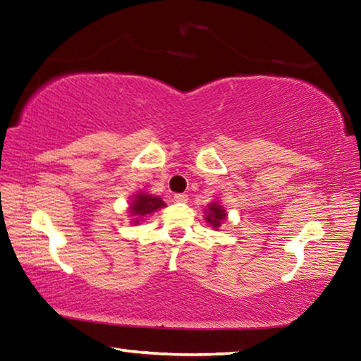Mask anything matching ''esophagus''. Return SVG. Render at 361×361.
I'll return each mask as SVG.
<instances>
[{
    "instance_id": "esophagus-1",
    "label": "esophagus",
    "mask_w": 361,
    "mask_h": 361,
    "mask_svg": "<svg viewBox=\"0 0 361 361\" xmlns=\"http://www.w3.org/2000/svg\"><path fill=\"white\" fill-rule=\"evenodd\" d=\"M173 199H175V202H180V204H186L188 200H189L188 194H181V192L175 194V195H173Z\"/></svg>"
}]
</instances>
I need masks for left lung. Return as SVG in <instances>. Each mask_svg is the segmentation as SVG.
<instances>
[{"instance_id": "obj_1", "label": "left lung", "mask_w": 361, "mask_h": 361, "mask_svg": "<svg viewBox=\"0 0 361 361\" xmlns=\"http://www.w3.org/2000/svg\"><path fill=\"white\" fill-rule=\"evenodd\" d=\"M207 223H210L213 228H219L223 219H226V212L221 205L218 204H210L209 212H207Z\"/></svg>"}]
</instances>
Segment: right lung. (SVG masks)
<instances>
[{"mask_svg": "<svg viewBox=\"0 0 361 361\" xmlns=\"http://www.w3.org/2000/svg\"><path fill=\"white\" fill-rule=\"evenodd\" d=\"M161 207H166L161 197H152L149 194H135L133 195V204L130 205V213L138 216H145L156 212L157 209H161Z\"/></svg>", "mask_w": 361, "mask_h": 361, "instance_id": "obj_1", "label": "right lung"}]
</instances>
